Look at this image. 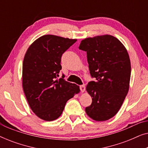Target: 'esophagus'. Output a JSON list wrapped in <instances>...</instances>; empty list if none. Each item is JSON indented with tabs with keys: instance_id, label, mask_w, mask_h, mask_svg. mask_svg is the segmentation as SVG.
<instances>
[{
	"instance_id": "esophagus-1",
	"label": "esophagus",
	"mask_w": 148,
	"mask_h": 148,
	"mask_svg": "<svg viewBox=\"0 0 148 148\" xmlns=\"http://www.w3.org/2000/svg\"><path fill=\"white\" fill-rule=\"evenodd\" d=\"M79 90L82 92H84V91L86 90V87H85L84 85H83V86H79Z\"/></svg>"
}]
</instances>
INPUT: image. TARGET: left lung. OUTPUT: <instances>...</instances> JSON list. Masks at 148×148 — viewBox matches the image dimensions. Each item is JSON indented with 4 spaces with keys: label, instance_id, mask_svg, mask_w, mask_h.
Here are the masks:
<instances>
[{
    "label": "left lung",
    "instance_id": "left-lung-1",
    "mask_svg": "<svg viewBox=\"0 0 148 148\" xmlns=\"http://www.w3.org/2000/svg\"><path fill=\"white\" fill-rule=\"evenodd\" d=\"M79 49L87 52L91 77L87 92L92 102L87 114L97 121L108 120L118 112L128 93L131 62L126 48L114 36L86 38Z\"/></svg>",
    "mask_w": 148,
    "mask_h": 148
}]
</instances>
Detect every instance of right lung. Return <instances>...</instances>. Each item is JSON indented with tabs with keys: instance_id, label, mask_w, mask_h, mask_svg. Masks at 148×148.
Listing matches in <instances>:
<instances>
[{
	"instance_id": "right-lung-1",
	"label": "right lung",
	"mask_w": 148,
	"mask_h": 148,
	"mask_svg": "<svg viewBox=\"0 0 148 148\" xmlns=\"http://www.w3.org/2000/svg\"><path fill=\"white\" fill-rule=\"evenodd\" d=\"M76 41L45 35L26 52L22 73L23 91L32 111L44 121L58 119L66 102L79 92V86L66 82L64 75L58 79L62 54Z\"/></svg>"
}]
</instances>
